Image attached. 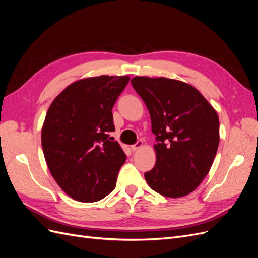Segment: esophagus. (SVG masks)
I'll return each instance as SVG.
<instances>
[{
	"label": "esophagus",
	"mask_w": 258,
	"mask_h": 258,
	"mask_svg": "<svg viewBox=\"0 0 258 258\" xmlns=\"http://www.w3.org/2000/svg\"><path fill=\"white\" fill-rule=\"evenodd\" d=\"M142 146H143V141H141V140H139V141L136 144L131 145V150L135 152V151H138L139 148H141Z\"/></svg>",
	"instance_id": "esophagus-1"
}]
</instances>
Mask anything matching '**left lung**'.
Segmentation results:
<instances>
[{
  "label": "left lung",
  "instance_id": "obj_1",
  "mask_svg": "<svg viewBox=\"0 0 258 258\" xmlns=\"http://www.w3.org/2000/svg\"><path fill=\"white\" fill-rule=\"evenodd\" d=\"M132 87L150 112L156 163L144 176L165 197L186 196L204 181L220 143L217 113L201 93L183 82L137 76Z\"/></svg>",
  "mask_w": 258,
  "mask_h": 258
}]
</instances>
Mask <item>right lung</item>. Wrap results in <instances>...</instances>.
<instances>
[{
    "label": "right lung",
    "instance_id": "add662e5",
    "mask_svg": "<svg viewBox=\"0 0 258 258\" xmlns=\"http://www.w3.org/2000/svg\"><path fill=\"white\" fill-rule=\"evenodd\" d=\"M129 76L77 81L52 101L42 129V147L54 181L70 197L95 202L116 186L126 155L108 132L112 108Z\"/></svg>",
    "mask_w": 258,
    "mask_h": 258
}]
</instances>
